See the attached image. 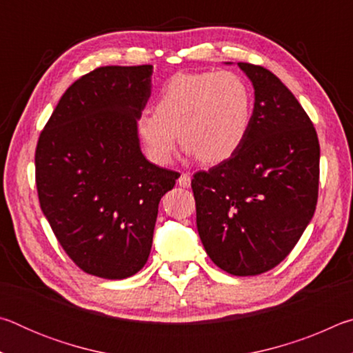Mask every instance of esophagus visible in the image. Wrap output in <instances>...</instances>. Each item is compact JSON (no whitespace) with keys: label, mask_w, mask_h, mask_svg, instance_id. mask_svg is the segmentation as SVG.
<instances>
[{"label":"esophagus","mask_w":353,"mask_h":353,"mask_svg":"<svg viewBox=\"0 0 353 353\" xmlns=\"http://www.w3.org/2000/svg\"><path fill=\"white\" fill-rule=\"evenodd\" d=\"M177 183L181 185V187H183V188H188L190 185H191V177H190L188 172H182L181 177L177 179Z\"/></svg>","instance_id":"esophagus-1"}]
</instances>
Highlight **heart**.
<instances>
[{"mask_svg": "<svg viewBox=\"0 0 353 353\" xmlns=\"http://www.w3.org/2000/svg\"><path fill=\"white\" fill-rule=\"evenodd\" d=\"M252 118L254 93L243 76L204 71L172 76L155 99L154 112H143L137 128L157 163L171 162L181 139L202 163L216 165L240 151Z\"/></svg>", "mask_w": 353, "mask_h": 353, "instance_id": "1", "label": "heart"}]
</instances>
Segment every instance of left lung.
<instances>
[{"instance_id":"1","label":"left lung","mask_w":353,"mask_h":353,"mask_svg":"<svg viewBox=\"0 0 353 353\" xmlns=\"http://www.w3.org/2000/svg\"><path fill=\"white\" fill-rule=\"evenodd\" d=\"M255 90L240 151L193 176L196 224L212 261L232 276H259L285 260L312 221L319 140L312 119L270 70L238 62Z\"/></svg>"}]
</instances>
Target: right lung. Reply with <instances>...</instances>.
I'll return each mask as SVG.
<instances>
[{"label": "right lung", "mask_w": 353, "mask_h": 353, "mask_svg": "<svg viewBox=\"0 0 353 353\" xmlns=\"http://www.w3.org/2000/svg\"><path fill=\"white\" fill-rule=\"evenodd\" d=\"M152 65L99 67L59 101L39 137L41 212L83 272L119 280L148 261L162 196L179 172L141 154L137 121L151 97Z\"/></svg>", "instance_id": "obj_1"}]
</instances>
